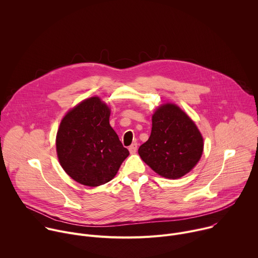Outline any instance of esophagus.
<instances>
[{
	"label": "esophagus",
	"mask_w": 258,
	"mask_h": 258,
	"mask_svg": "<svg viewBox=\"0 0 258 258\" xmlns=\"http://www.w3.org/2000/svg\"><path fill=\"white\" fill-rule=\"evenodd\" d=\"M137 148H138V144H137V143L132 144V145L128 147V150H130V152H131V154H135L136 151H137Z\"/></svg>",
	"instance_id": "34e87169"
}]
</instances>
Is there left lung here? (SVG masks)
I'll use <instances>...</instances> for the list:
<instances>
[{"label": "left lung", "instance_id": "left-lung-1", "mask_svg": "<svg viewBox=\"0 0 258 258\" xmlns=\"http://www.w3.org/2000/svg\"><path fill=\"white\" fill-rule=\"evenodd\" d=\"M203 149L202 134L193 119L177 105L166 102L155 109L150 138L138 152L157 174L176 179L196 166Z\"/></svg>", "mask_w": 258, "mask_h": 258}]
</instances>
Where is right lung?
I'll return each instance as SVG.
<instances>
[{"label": "right lung", "mask_w": 258, "mask_h": 258, "mask_svg": "<svg viewBox=\"0 0 258 258\" xmlns=\"http://www.w3.org/2000/svg\"><path fill=\"white\" fill-rule=\"evenodd\" d=\"M111 110L91 97L69 109L56 135L60 165L76 181L98 187L111 180L130 152L109 123Z\"/></svg>", "instance_id": "right-lung-1"}]
</instances>
